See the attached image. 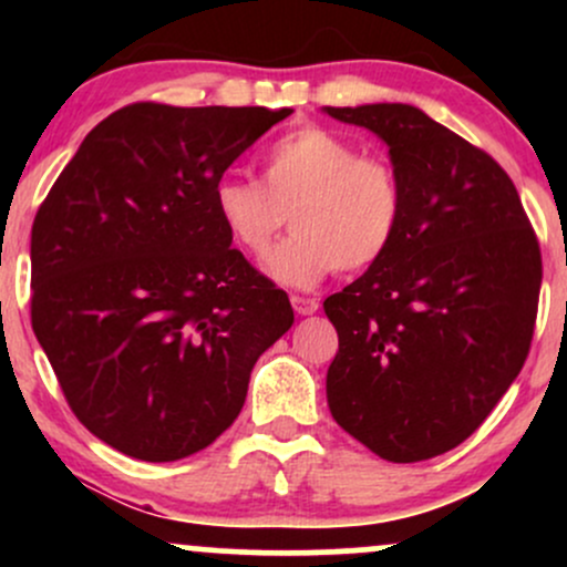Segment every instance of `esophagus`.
Here are the masks:
<instances>
[{
	"label": "esophagus",
	"instance_id": "1",
	"mask_svg": "<svg viewBox=\"0 0 567 567\" xmlns=\"http://www.w3.org/2000/svg\"><path fill=\"white\" fill-rule=\"evenodd\" d=\"M292 309H296V315H315L317 309H320V303H317V298H309V296H292L290 298Z\"/></svg>",
	"mask_w": 567,
	"mask_h": 567
}]
</instances>
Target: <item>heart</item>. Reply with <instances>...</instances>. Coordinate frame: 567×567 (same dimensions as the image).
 Returning <instances> with one entry per match:
<instances>
[{"label": "heart", "instance_id": "obj_1", "mask_svg": "<svg viewBox=\"0 0 567 567\" xmlns=\"http://www.w3.org/2000/svg\"><path fill=\"white\" fill-rule=\"evenodd\" d=\"M213 207L234 245L256 258L290 213L292 234L266 258V271L288 288H315L336 269H368L389 250L400 229L402 188L386 159L309 125L271 143L264 184L243 173L218 178Z\"/></svg>", "mask_w": 567, "mask_h": 567}]
</instances>
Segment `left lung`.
<instances>
[{
  "label": "left lung",
  "mask_w": 567,
  "mask_h": 567,
  "mask_svg": "<svg viewBox=\"0 0 567 567\" xmlns=\"http://www.w3.org/2000/svg\"><path fill=\"white\" fill-rule=\"evenodd\" d=\"M324 114L379 135L402 188L394 243L324 301L338 330L330 413L381 458H434L483 424L525 365L538 239L504 167L421 109Z\"/></svg>",
  "instance_id": "obj_1"
}]
</instances>
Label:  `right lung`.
I'll return each mask as SVG.
<instances>
[{
    "mask_svg": "<svg viewBox=\"0 0 567 567\" xmlns=\"http://www.w3.org/2000/svg\"><path fill=\"white\" fill-rule=\"evenodd\" d=\"M292 109L133 103L95 125L31 226V328L97 440L178 461L234 424L292 324L231 247L213 188Z\"/></svg>",
    "mask_w": 567,
    "mask_h": 567,
    "instance_id": "right-lung-1",
    "label": "right lung"
}]
</instances>
